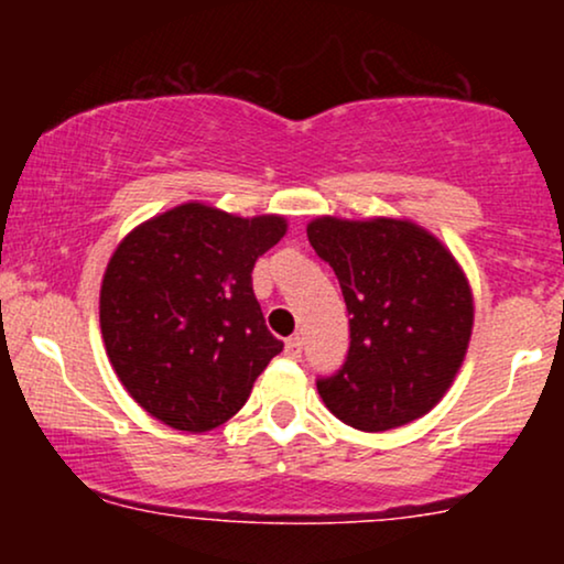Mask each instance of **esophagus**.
Here are the masks:
<instances>
[{
	"mask_svg": "<svg viewBox=\"0 0 564 564\" xmlns=\"http://www.w3.org/2000/svg\"><path fill=\"white\" fill-rule=\"evenodd\" d=\"M286 355L291 360L302 358V339H300V336H291V339H286Z\"/></svg>",
	"mask_w": 564,
	"mask_h": 564,
	"instance_id": "esophagus-1",
	"label": "esophagus"
}]
</instances>
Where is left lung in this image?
Wrapping results in <instances>:
<instances>
[{
	"label": "left lung",
	"mask_w": 564,
	"mask_h": 564,
	"mask_svg": "<svg viewBox=\"0 0 564 564\" xmlns=\"http://www.w3.org/2000/svg\"><path fill=\"white\" fill-rule=\"evenodd\" d=\"M310 246L339 278L349 349L318 392L339 422L384 432L440 403L471 336V291L435 236L403 219L318 217Z\"/></svg>",
	"instance_id": "left-lung-1"
}]
</instances>
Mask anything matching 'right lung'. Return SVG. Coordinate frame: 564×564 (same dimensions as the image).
I'll use <instances>...</instances> for the list:
<instances>
[{
  "label": "right lung",
  "mask_w": 564,
  "mask_h": 564,
  "mask_svg": "<svg viewBox=\"0 0 564 564\" xmlns=\"http://www.w3.org/2000/svg\"><path fill=\"white\" fill-rule=\"evenodd\" d=\"M286 219L183 204L134 228L100 289L106 352L127 392L159 422L206 432L241 411L283 349L264 326L251 270Z\"/></svg>",
  "instance_id": "add662e5"
}]
</instances>
